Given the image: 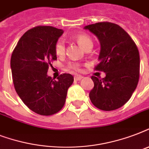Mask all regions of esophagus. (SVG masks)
Listing matches in <instances>:
<instances>
[{"label": "esophagus", "instance_id": "obj_1", "mask_svg": "<svg viewBox=\"0 0 149 149\" xmlns=\"http://www.w3.org/2000/svg\"><path fill=\"white\" fill-rule=\"evenodd\" d=\"M81 79H83V77H82V76H79V75H76L74 77L75 80H80Z\"/></svg>", "mask_w": 149, "mask_h": 149}]
</instances>
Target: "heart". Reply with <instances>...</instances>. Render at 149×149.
I'll list each match as a JSON object with an SVG mask.
<instances>
[{
    "mask_svg": "<svg viewBox=\"0 0 149 149\" xmlns=\"http://www.w3.org/2000/svg\"><path fill=\"white\" fill-rule=\"evenodd\" d=\"M77 40L78 42L81 47H83L85 49L86 47H88L90 45H93V42L91 40V38L86 35H79L77 36ZM55 51L57 56H63V54L65 53V42L63 39H59L57 41V42L55 46ZM69 67L76 71H79V65L77 63H71L69 65Z\"/></svg>",
    "mask_w": 149,
    "mask_h": 149,
    "instance_id": "b5f03b06",
    "label": "heart"
}]
</instances>
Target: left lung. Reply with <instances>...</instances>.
Here are the masks:
<instances>
[{"instance_id":"left-lung-1","label":"left lung","mask_w":149,"mask_h":149,"mask_svg":"<svg viewBox=\"0 0 149 149\" xmlns=\"http://www.w3.org/2000/svg\"><path fill=\"white\" fill-rule=\"evenodd\" d=\"M97 37L100 44L96 70L106 77L92 76L94 86L90 92L92 104L102 111L120 108L131 98L139 79L140 56L130 36L119 25L99 22L84 27Z\"/></svg>"}]
</instances>
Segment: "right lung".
Returning <instances> with one entry per match:
<instances>
[{"mask_svg":"<svg viewBox=\"0 0 149 149\" xmlns=\"http://www.w3.org/2000/svg\"><path fill=\"white\" fill-rule=\"evenodd\" d=\"M63 30L38 26L20 38L10 58L15 91L25 105L40 115H52L63 108L69 87L73 82L70 73L53 80L47 75L51 60H56L55 46Z\"/></svg>","mask_w":149,"mask_h":149,"instance_id":"right-lung-1","label":"right lung"}]
</instances>
